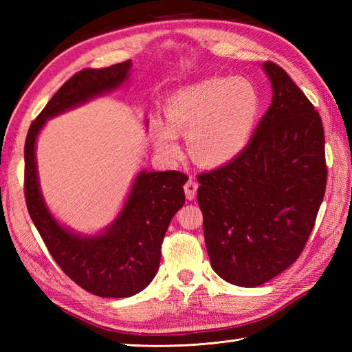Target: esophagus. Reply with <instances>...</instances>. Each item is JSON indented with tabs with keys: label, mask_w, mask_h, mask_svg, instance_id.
<instances>
[{
	"label": "esophagus",
	"mask_w": 352,
	"mask_h": 352,
	"mask_svg": "<svg viewBox=\"0 0 352 352\" xmlns=\"http://www.w3.org/2000/svg\"><path fill=\"white\" fill-rule=\"evenodd\" d=\"M197 190H198V183L193 182L192 178L190 180L184 184V193H186V198H188L189 201L195 198L197 195Z\"/></svg>",
	"instance_id": "esophagus-1"
}]
</instances>
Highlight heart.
<instances>
[{
	"label": "heart",
	"instance_id": "b5f03b06",
	"mask_svg": "<svg viewBox=\"0 0 352 352\" xmlns=\"http://www.w3.org/2000/svg\"><path fill=\"white\" fill-rule=\"evenodd\" d=\"M261 110V98L245 77H210L172 94L164 104L166 121L154 116L151 133L159 151L180 154L177 133L188 136L192 159L218 168L236 160L250 145Z\"/></svg>",
	"mask_w": 352,
	"mask_h": 352
}]
</instances>
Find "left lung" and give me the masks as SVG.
Instances as JSON below:
<instances>
[{
  "mask_svg": "<svg viewBox=\"0 0 352 352\" xmlns=\"http://www.w3.org/2000/svg\"><path fill=\"white\" fill-rule=\"evenodd\" d=\"M272 102L245 151L198 182L210 265L222 280L257 287L300 257L327 184L318 111L278 65H261Z\"/></svg>",
  "mask_w": 352,
  "mask_h": 352,
  "instance_id": "1",
  "label": "left lung"
}]
</instances>
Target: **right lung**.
<instances>
[{"label":"right lung","mask_w":352,"mask_h":352,"mask_svg":"<svg viewBox=\"0 0 352 352\" xmlns=\"http://www.w3.org/2000/svg\"><path fill=\"white\" fill-rule=\"evenodd\" d=\"M131 66L129 60L71 77L30 125L24 148L30 218L62 271L101 298H129L153 281L160 266L163 237L184 204L188 175L178 170H139L116 218L96 233H80L50 210L41 189L36 145L47 121L121 89L129 83Z\"/></svg>","instance_id":"obj_1"}]
</instances>
